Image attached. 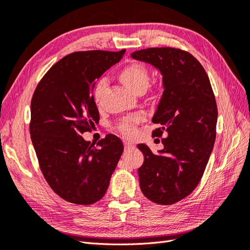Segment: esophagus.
I'll use <instances>...</instances> for the list:
<instances>
[{"label": "esophagus", "mask_w": 250, "mask_h": 250, "mask_svg": "<svg viewBox=\"0 0 250 250\" xmlns=\"http://www.w3.org/2000/svg\"><path fill=\"white\" fill-rule=\"evenodd\" d=\"M124 146H125V149H130V148L134 147V144H132L128 140H124Z\"/></svg>", "instance_id": "34e87169"}]
</instances>
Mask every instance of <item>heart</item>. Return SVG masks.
Wrapping results in <instances>:
<instances>
[{
  "instance_id": "heart-1",
  "label": "heart",
  "mask_w": 250,
  "mask_h": 250,
  "mask_svg": "<svg viewBox=\"0 0 250 250\" xmlns=\"http://www.w3.org/2000/svg\"><path fill=\"white\" fill-rule=\"evenodd\" d=\"M121 81L125 86L136 94L143 93L146 90L149 82V74L147 68L141 63H130L122 68L119 73ZM106 87V80L101 79L96 82L93 91L94 102L98 103L102 94ZM143 120L141 114H136L124 119L119 124V130L125 136H131L135 132V127Z\"/></svg>"
}]
</instances>
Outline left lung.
Returning a JSON list of instances; mask_svg holds the SVG:
<instances>
[{
  "mask_svg": "<svg viewBox=\"0 0 250 250\" xmlns=\"http://www.w3.org/2000/svg\"><path fill=\"white\" fill-rule=\"evenodd\" d=\"M131 58L157 68L163 76L164 93L152 122L160 128L153 136L164 148L153 154L138 144L144 162L138 169L140 188L149 200L169 205L195 189L213 151L217 104L203 66L190 53L175 48H148Z\"/></svg>",
  "mask_w": 250,
  "mask_h": 250,
  "instance_id": "obj_1",
  "label": "left lung"
}]
</instances>
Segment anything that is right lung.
I'll return each instance as SVG.
<instances>
[{"label": "right lung", "mask_w": 250, "mask_h": 250, "mask_svg": "<svg viewBox=\"0 0 250 250\" xmlns=\"http://www.w3.org/2000/svg\"><path fill=\"white\" fill-rule=\"evenodd\" d=\"M124 53L125 49L70 53L47 71L33 94V146L49 186L68 202L101 200L123 153V143L114 135L99 140L97 147L81 135L99 121L93 98L96 80Z\"/></svg>", "instance_id": "add662e5"}]
</instances>
